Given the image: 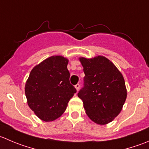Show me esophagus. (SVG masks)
<instances>
[{"mask_svg": "<svg viewBox=\"0 0 149 149\" xmlns=\"http://www.w3.org/2000/svg\"><path fill=\"white\" fill-rule=\"evenodd\" d=\"M75 88L76 89V90L79 91V89H80V84H77L76 85H75Z\"/></svg>", "mask_w": 149, "mask_h": 149, "instance_id": "esophagus-1", "label": "esophagus"}]
</instances>
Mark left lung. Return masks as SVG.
<instances>
[{
  "mask_svg": "<svg viewBox=\"0 0 149 149\" xmlns=\"http://www.w3.org/2000/svg\"><path fill=\"white\" fill-rule=\"evenodd\" d=\"M83 66L84 86L78 93L89 119L98 125L112 122L122 109L127 98L123 76L103 56L79 58Z\"/></svg>",
  "mask_w": 149,
  "mask_h": 149,
  "instance_id": "obj_1",
  "label": "left lung"
}]
</instances>
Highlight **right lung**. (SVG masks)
I'll return each instance as SVG.
<instances>
[{"label": "right lung", "instance_id": "add662e5", "mask_svg": "<svg viewBox=\"0 0 149 149\" xmlns=\"http://www.w3.org/2000/svg\"><path fill=\"white\" fill-rule=\"evenodd\" d=\"M68 63V60L63 56H52L35 66L26 81L27 104L44 122L60 117L76 92L70 83Z\"/></svg>", "mask_w": 149, "mask_h": 149}]
</instances>
